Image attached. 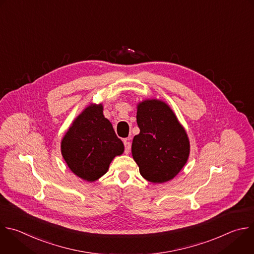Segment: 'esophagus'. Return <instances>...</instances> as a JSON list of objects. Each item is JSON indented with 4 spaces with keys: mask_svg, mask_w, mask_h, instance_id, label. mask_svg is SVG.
I'll use <instances>...</instances> for the list:
<instances>
[{
    "mask_svg": "<svg viewBox=\"0 0 254 254\" xmlns=\"http://www.w3.org/2000/svg\"><path fill=\"white\" fill-rule=\"evenodd\" d=\"M124 144H125V151L126 153H128L130 151V141H129V138H126L124 139Z\"/></svg>",
    "mask_w": 254,
    "mask_h": 254,
    "instance_id": "esophagus-1",
    "label": "esophagus"
}]
</instances>
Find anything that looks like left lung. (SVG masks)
I'll return each instance as SVG.
<instances>
[{
  "mask_svg": "<svg viewBox=\"0 0 254 254\" xmlns=\"http://www.w3.org/2000/svg\"><path fill=\"white\" fill-rule=\"evenodd\" d=\"M136 123L140 131L133 137L131 153L140 175L153 184L173 180L190 154L185 128L171 108L156 100L137 106Z\"/></svg>",
  "mask_w": 254,
  "mask_h": 254,
  "instance_id": "8db88e82",
  "label": "left lung"
}]
</instances>
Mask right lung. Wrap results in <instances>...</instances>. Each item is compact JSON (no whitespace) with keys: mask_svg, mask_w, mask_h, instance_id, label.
<instances>
[{"mask_svg":"<svg viewBox=\"0 0 254 254\" xmlns=\"http://www.w3.org/2000/svg\"><path fill=\"white\" fill-rule=\"evenodd\" d=\"M62 154L78 178L95 182L104 176L124 143L103 115V106H90L73 122L62 140Z\"/></svg>","mask_w":254,"mask_h":254,"instance_id":"right-lung-1","label":"right lung"}]
</instances>
